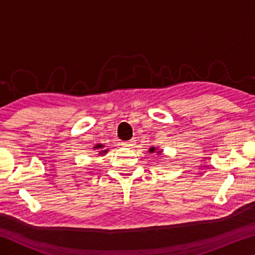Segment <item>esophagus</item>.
<instances>
[{
  "mask_svg": "<svg viewBox=\"0 0 255 255\" xmlns=\"http://www.w3.org/2000/svg\"><path fill=\"white\" fill-rule=\"evenodd\" d=\"M122 145L124 146V147H128V148H131L133 145H135V140L133 139H130V140H127V141H123Z\"/></svg>",
  "mask_w": 255,
  "mask_h": 255,
  "instance_id": "1",
  "label": "esophagus"
}]
</instances>
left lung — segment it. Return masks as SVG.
<instances>
[{
  "instance_id": "8db88e82",
  "label": "left lung",
  "mask_w": 255,
  "mask_h": 255,
  "mask_svg": "<svg viewBox=\"0 0 255 255\" xmlns=\"http://www.w3.org/2000/svg\"><path fill=\"white\" fill-rule=\"evenodd\" d=\"M155 152L158 153V154H161L162 150H157L156 147H150V148H149V153H155Z\"/></svg>"
}]
</instances>
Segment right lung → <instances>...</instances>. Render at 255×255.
<instances>
[{
	"label": "right lung",
	"instance_id": "right-lung-1",
	"mask_svg": "<svg viewBox=\"0 0 255 255\" xmlns=\"http://www.w3.org/2000/svg\"><path fill=\"white\" fill-rule=\"evenodd\" d=\"M103 147H105V146H103L102 144H98V145L94 146V149H101L100 152H99V155H103V154H106L108 152V149H102Z\"/></svg>",
	"mask_w": 255,
	"mask_h": 255
}]
</instances>
